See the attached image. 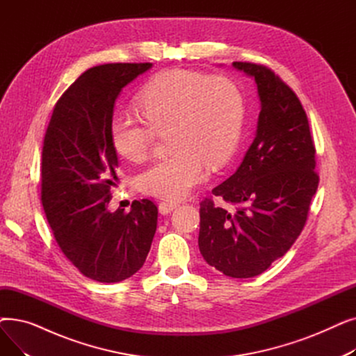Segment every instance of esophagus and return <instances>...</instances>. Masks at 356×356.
Here are the masks:
<instances>
[{"label": "esophagus", "instance_id": "esophagus-1", "mask_svg": "<svg viewBox=\"0 0 356 356\" xmlns=\"http://www.w3.org/2000/svg\"><path fill=\"white\" fill-rule=\"evenodd\" d=\"M177 207H179L177 202L164 200V202H160V203H159V211H160V213L167 215V213H170L173 209H176Z\"/></svg>", "mask_w": 356, "mask_h": 356}]
</instances>
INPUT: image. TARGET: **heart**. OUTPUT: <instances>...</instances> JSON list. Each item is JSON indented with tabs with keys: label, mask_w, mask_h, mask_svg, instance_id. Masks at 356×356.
Segmentation results:
<instances>
[{
	"label": "heart",
	"mask_w": 356,
	"mask_h": 356,
	"mask_svg": "<svg viewBox=\"0 0 356 356\" xmlns=\"http://www.w3.org/2000/svg\"><path fill=\"white\" fill-rule=\"evenodd\" d=\"M138 108L147 123L115 115L109 136L115 152L129 161L147 157L159 134L170 129L173 154L145 167L140 189L156 197L180 199L207 173L225 165L238 149L245 104L238 85L225 76H208L188 69H167L140 92Z\"/></svg>",
	"instance_id": "heart-1"
}]
</instances>
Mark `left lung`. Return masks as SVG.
<instances>
[{
	"mask_svg": "<svg viewBox=\"0 0 356 356\" xmlns=\"http://www.w3.org/2000/svg\"><path fill=\"white\" fill-rule=\"evenodd\" d=\"M254 78L261 101L255 138L238 170L200 202L199 250L234 278L264 273L303 231L319 176L306 112L296 93L263 66L234 62Z\"/></svg>",
	"mask_w": 356,
	"mask_h": 356,
	"instance_id": "left-lung-1",
	"label": "left lung"
}]
</instances>
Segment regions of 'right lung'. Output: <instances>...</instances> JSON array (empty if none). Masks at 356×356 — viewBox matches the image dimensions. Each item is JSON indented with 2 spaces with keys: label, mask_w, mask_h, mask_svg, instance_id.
<instances>
[{
  "label": "right lung",
  "mask_w": 356,
  "mask_h": 356,
  "mask_svg": "<svg viewBox=\"0 0 356 356\" xmlns=\"http://www.w3.org/2000/svg\"><path fill=\"white\" fill-rule=\"evenodd\" d=\"M153 63L88 69L56 102L42 152V203L62 252L85 277L118 283L144 264L157 228V207L134 200L108 211L118 180L109 136L120 92Z\"/></svg>",
  "instance_id": "obj_1"
}]
</instances>
